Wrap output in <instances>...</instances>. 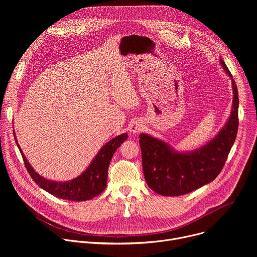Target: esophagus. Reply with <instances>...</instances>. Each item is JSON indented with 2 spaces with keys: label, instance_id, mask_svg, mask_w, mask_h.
Masks as SVG:
<instances>
[{
  "label": "esophagus",
  "instance_id": "obj_1",
  "mask_svg": "<svg viewBox=\"0 0 257 257\" xmlns=\"http://www.w3.org/2000/svg\"><path fill=\"white\" fill-rule=\"evenodd\" d=\"M142 130V124L139 121H134L129 125V131L132 134H137Z\"/></svg>",
  "mask_w": 257,
  "mask_h": 257
}]
</instances>
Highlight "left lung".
<instances>
[{
	"label": "left lung",
	"instance_id": "obj_1",
	"mask_svg": "<svg viewBox=\"0 0 257 257\" xmlns=\"http://www.w3.org/2000/svg\"><path fill=\"white\" fill-rule=\"evenodd\" d=\"M219 63L232 80L233 103L229 119L213 138L196 150L180 152L153 135H139L145 181L161 195H184L208 184L221 173L227 161L238 132L239 98L229 69L222 59Z\"/></svg>",
	"mask_w": 257,
	"mask_h": 257
}]
</instances>
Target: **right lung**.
<instances>
[{"instance_id":"obj_1","label":"right lung","mask_w":257,"mask_h":257,"mask_svg":"<svg viewBox=\"0 0 257 257\" xmlns=\"http://www.w3.org/2000/svg\"><path fill=\"white\" fill-rule=\"evenodd\" d=\"M13 133L25 167L33 181L50 194L71 201H85L92 199L105 189L109 162H111L114 153L121 143H123L128 137L127 133H123L107 141L90 162L89 166L76 178L68 181H54L47 179L35 172L19 146L14 130Z\"/></svg>"}]
</instances>
